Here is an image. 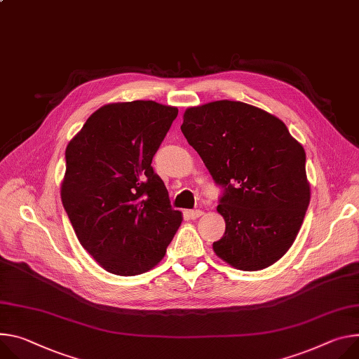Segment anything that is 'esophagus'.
Instances as JSON below:
<instances>
[{
	"label": "esophagus",
	"mask_w": 359,
	"mask_h": 359,
	"mask_svg": "<svg viewBox=\"0 0 359 359\" xmlns=\"http://www.w3.org/2000/svg\"><path fill=\"white\" fill-rule=\"evenodd\" d=\"M203 215V210H201V209H194V210H189V216L191 217V219H198V217H201Z\"/></svg>",
	"instance_id": "1"
}]
</instances>
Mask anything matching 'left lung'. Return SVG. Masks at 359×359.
I'll return each instance as SVG.
<instances>
[{
  "mask_svg": "<svg viewBox=\"0 0 359 359\" xmlns=\"http://www.w3.org/2000/svg\"><path fill=\"white\" fill-rule=\"evenodd\" d=\"M180 128L223 187L226 229L215 253L241 271L273 265L295 242L311 201L302 144L282 120L242 102L189 107Z\"/></svg>",
  "mask_w": 359,
  "mask_h": 359,
  "instance_id": "obj_1",
  "label": "left lung"
}]
</instances>
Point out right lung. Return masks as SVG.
I'll return each instance as SVG.
<instances>
[{"mask_svg": "<svg viewBox=\"0 0 359 359\" xmlns=\"http://www.w3.org/2000/svg\"><path fill=\"white\" fill-rule=\"evenodd\" d=\"M177 113L151 100L106 104L66 149L62 206L81 246L110 273L153 269L183 220L151 168Z\"/></svg>", "mask_w": 359, "mask_h": 359, "instance_id": "obj_1", "label": "right lung"}]
</instances>
